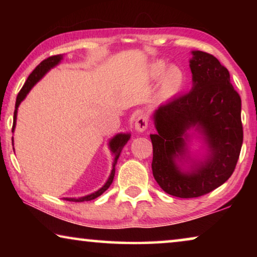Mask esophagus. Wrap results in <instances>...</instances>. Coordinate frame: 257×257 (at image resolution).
<instances>
[{
    "instance_id": "obj_1",
    "label": "esophagus",
    "mask_w": 257,
    "mask_h": 257,
    "mask_svg": "<svg viewBox=\"0 0 257 257\" xmlns=\"http://www.w3.org/2000/svg\"><path fill=\"white\" fill-rule=\"evenodd\" d=\"M147 126H149V119H147L145 114H139L135 122L136 131L138 133H143L147 128Z\"/></svg>"
}]
</instances>
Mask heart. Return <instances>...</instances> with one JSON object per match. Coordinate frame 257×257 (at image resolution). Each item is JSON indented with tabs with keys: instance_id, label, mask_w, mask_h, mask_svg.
Returning <instances> with one entry per match:
<instances>
[{
	"instance_id": "b5f03b06",
	"label": "heart",
	"mask_w": 257,
	"mask_h": 257,
	"mask_svg": "<svg viewBox=\"0 0 257 257\" xmlns=\"http://www.w3.org/2000/svg\"><path fill=\"white\" fill-rule=\"evenodd\" d=\"M165 69H166V63L159 61L151 66L150 73L153 78H158L163 75L159 85V97L163 99H168L174 97L181 90L185 78L184 72L178 66H171L166 72L164 71Z\"/></svg>"
}]
</instances>
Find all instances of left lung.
<instances>
[{
	"instance_id": "1",
	"label": "left lung",
	"mask_w": 257,
	"mask_h": 257,
	"mask_svg": "<svg viewBox=\"0 0 257 257\" xmlns=\"http://www.w3.org/2000/svg\"><path fill=\"white\" fill-rule=\"evenodd\" d=\"M192 55V90L158 107L153 114L157 133L150 136L154 179L165 192L182 199L198 198L224 184L233 174L243 142L241 98L229 71L213 55ZM192 128L209 149L205 160L184 172L176 159L185 156L187 132Z\"/></svg>"
}]
</instances>
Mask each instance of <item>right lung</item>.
Returning <instances> with one entry per match:
<instances>
[{"mask_svg":"<svg viewBox=\"0 0 257 257\" xmlns=\"http://www.w3.org/2000/svg\"><path fill=\"white\" fill-rule=\"evenodd\" d=\"M63 59V55H56V56H51V57H49L47 59H44V61H42L40 64H38L36 68L33 72L30 73L29 77H28L27 82L24 83V85L21 91L17 94V98H16V104H15V111H14V122H13V130L12 131L14 132V130H15V126H16V118H17V108H19L21 101H22L24 98L27 97V94L29 93V91L33 89V86L36 84L38 80H40L42 77H43L45 73H47L49 70L54 68L58 64L59 62H61ZM130 133H119V135L114 136L113 138L110 140V143H108V147H110L111 152L114 154V163H113V166H112V171H111V174L110 177H108L107 181L105 182V185L103 187L98 189L97 192L94 193H91L89 195H85V196H82V198H64V200L66 201H72V202H83V201H90V200H93L98 198V196L103 194V193L106 191V189L110 187L112 181H113V178H114V173H115V164H117V160L119 156H120V152L122 150V147L125 146V144L128 142L130 139ZM13 145H14V138H13Z\"/></svg>","mask_w":257,"mask_h":257,"instance_id":"obj_1","label":"right lung"}]
</instances>
